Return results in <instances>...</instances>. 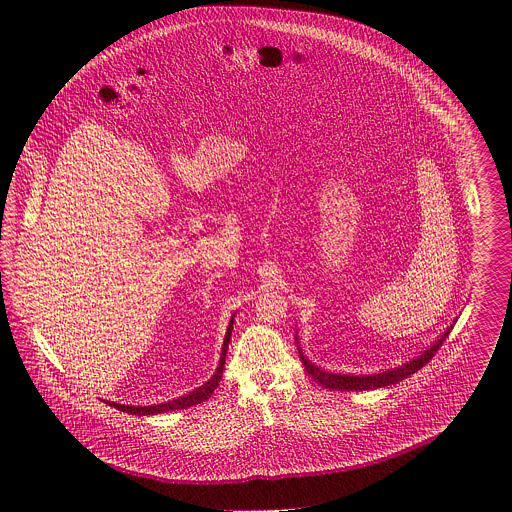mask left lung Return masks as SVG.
<instances>
[{
  "label": "left lung",
  "mask_w": 512,
  "mask_h": 512,
  "mask_svg": "<svg viewBox=\"0 0 512 512\" xmlns=\"http://www.w3.org/2000/svg\"><path fill=\"white\" fill-rule=\"evenodd\" d=\"M451 330H453V324L447 326L441 332L438 340L430 343L428 349L420 351L411 361H405L401 365L393 366V368H388V370H382V372H372V374H341V372L338 374V372L322 370V368H318L315 363H311L303 355V349L299 347V340H297V332H295V343H297V351H299L301 363L305 365V370L315 378V382L320 384V386H324L328 390L341 391L378 390V388H386V386H391V384H399L401 380L409 378L416 370H420L422 366L426 365L434 357V353L441 347V343L449 336Z\"/></svg>",
  "instance_id": "1"
}]
</instances>
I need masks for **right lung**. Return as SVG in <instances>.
<instances>
[{
  "instance_id": "obj_1",
  "label": "right lung",
  "mask_w": 512,
  "mask_h": 512,
  "mask_svg": "<svg viewBox=\"0 0 512 512\" xmlns=\"http://www.w3.org/2000/svg\"><path fill=\"white\" fill-rule=\"evenodd\" d=\"M234 318L236 313L230 318L228 322V328H226V334H224V341H222V349H220V361L217 370L213 372V376L199 388H195L194 391H188L186 395L182 397H176L172 401H165V403H157V405H122V403H115V401H107L111 407L119 409L122 413L136 414V416H147V414H163L172 413V411H180V409H188V407H194L203 403L205 399L211 397V393L217 390L219 386L220 376H222V368H224V359H226V351H228V343H230V336H232V330H234Z\"/></svg>"
}]
</instances>
